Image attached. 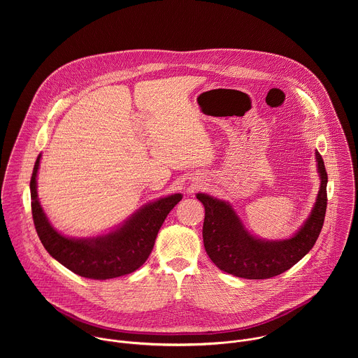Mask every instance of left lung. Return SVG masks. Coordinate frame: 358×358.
Returning <instances> with one entry per match:
<instances>
[{
	"instance_id": "obj_1",
	"label": "left lung",
	"mask_w": 358,
	"mask_h": 358,
	"mask_svg": "<svg viewBox=\"0 0 358 358\" xmlns=\"http://www.w3.org/2000/svg\"><path fill=\"white\" fill-rule=\"evenodd\" d=\"M315 159L321 179L315 204L303 226L287 240L257 238L244 227L229 203L204 193L197 194L205 208V251L220 270L248 280L271 278L291 268L313 248L324 224L328 182L324 159L318 152Z\"/></svg>"
}]
</instances>
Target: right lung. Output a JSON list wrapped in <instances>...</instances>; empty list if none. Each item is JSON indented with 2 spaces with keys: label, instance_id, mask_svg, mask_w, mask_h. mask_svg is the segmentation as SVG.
<instances>
[{
  "label": "right lung",
  "instance_id": "obj_1",
  "mask_svg": "<svg viewBox=\"0 0 358 358\" xmlns=\"http://www.w3.org/2000/svg\"><path fill=\"white\" fill-rule=\"evenodd\" d=\"M41 154L34 164L30 193L37 234L60 264L73 273L92 280H108L138 270L152 254L159 227L171 209L182 200L172 194L142 206L113 231L92 238H70L52 227L37 194V173Z\"/></svg>",
  "mask_w": 358,
  "mask_h": 358
}]
</instances>
